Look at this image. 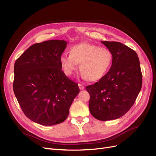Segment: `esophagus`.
<instances>
[{
  "mask_svg": "<svg viewBox=\"0 0 156 156\" xmlns=\"http://www.w3.org/2000/svg\"><path fill=\"white\" fill-rule=\"evenodd\" d=\"M78 87H79V88H80V90H83V89H84V86H83V85H82V84L79 83V84H78Z\"/></svg>",
  "mask_w": 156,
  "mask_h": 156,
  "instance_id": "34e87169",
  "label": "esophagus"
}]
</instances>
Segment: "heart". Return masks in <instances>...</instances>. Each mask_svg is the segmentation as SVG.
<instances>
[{
    "mask_svg": "<svg viewBox=\"0 0 156 156\" xmlns=\"http://www.w3.org/2000/svg\"><path fill=\"white\" fill-rule=\"evenodd\" d=\"M59 59L67 75H73L80 63L82 77L96 82L103 78L110 69L113 57L110 50L105 47L83 42L73 46L69 55L62 53Z\"/></svg>",
    "mask_w": 156,
    "mask_h": 156,
    "instance_id": "heart-1",
    "label": "heart"
}]
</instances>
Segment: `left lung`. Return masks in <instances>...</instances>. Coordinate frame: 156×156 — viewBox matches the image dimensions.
<instances>
[{
	"instance_id": "left-lung-1",
	"label": "left lung",
	"mask_w": 156,
	"mask_h": 156,
	"mask_svg": "<svg viewBox=\"0 0 156 156\" xmlns=\"http://www.w3.org/2000/svg\"><path fill=\"white\" fill-rule=\"evenodd\" d=\"M112 53V64L99 82L86 87L90 94L89 110L98 120L106 121L125 115L136 101L142 85L137 53L115 41H101Z\"/></svg>"
}]
</instances>
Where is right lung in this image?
<instances>
[{"label": "right lung", "instance_id": "add662e5", "mask_svg": "<svg viewBox=\"0 0 156 156\" xmlns=\"http://www.w3.org/2000/svg\"><path fill=\"white\" fill-rule=\"evenodd\" d=\"M67 44L57 39L36 43L15 63V96L25 115L41 125L64 122L80 92L78 83L62 71L59 58Z\"/></svg>", "mask_w": 156, "mask_h": 156}]
</instances>
